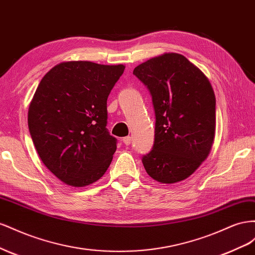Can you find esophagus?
<instances>
[{"label": "esophagus", "mask_w": 255, "mask_h": 255, "mask_svg": "<svg viewBox=\"0 0 255 255\" xmlns=\"http://www.w3.org/2000/svg\"><path fill=\"white\" fill-rule=\"evenodd\" d=\"M123 143L128 146V145H130V143H131V137H130V136L123 137Z\"/></svg>", "instance_id": "obj_1"}]
</instances>
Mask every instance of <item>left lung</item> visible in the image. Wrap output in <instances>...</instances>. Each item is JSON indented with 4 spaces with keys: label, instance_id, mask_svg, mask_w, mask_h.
<instances>
[{
    "label": "left lung",
    "instance_id": "left-lung-1",
    "mask_svg": "<svg viewBox=\"0 0 255 255\" xmlns=\"http://www.w3.org/2000/svg\"><path fill=\"white\" fill-rule=\"evenodd\" d=\"M133 75L147 86L155 109V142L143 156L158 183L188 178L208 157L216 132V97L199 67L179 53H163L140 64Z\"/></svg>",
    "mask_w": 255,
    "mask_h": 255
}]
</instances>
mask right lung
<instances>
[{"mask_svg": "<svg viewBox=\"0 0 255 255\" xmlns=\"http://www.w3.org/2000/svg\"><path fill=\"white\" fill-rule=\"evenodd\" d=\"M125 65L70 61L43 76L28 107L33 143L64 184L85 187L110 165L116 139L107 130V100Z\"/></svg>", "mask_w": 255, "mask_h": 255, "instance_id": "right-lung-1", "label": "right lung"}]
</instances>
